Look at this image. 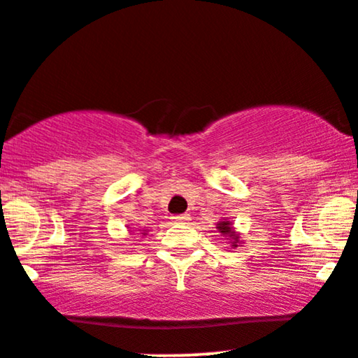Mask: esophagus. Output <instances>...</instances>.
I'll list each match as a JSON object with an SVG mask.
<instances>
[{
  "mask_svg": "<svg viewBox=\"0 0 358 358\" xmlns=\"http://www.w3.org/2000/svg\"><path fill=\"white\" fill-rule=\"evenodd\" d=\"M171 220H173L175 223H183V222L188 220V215H187V213H183V215H175V217L171 218Z\"/></svg>",
  "mask_w": 358,
  "mask_h": 358,
  "instance_id": "esophagus-1",
  "label": "esophagus"
}]
</instances>
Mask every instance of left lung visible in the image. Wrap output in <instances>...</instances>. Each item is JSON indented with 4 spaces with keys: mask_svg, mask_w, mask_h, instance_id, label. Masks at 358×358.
<instances>
[{
    "mask_svg": "<svg viewBox=\"0 0 358 358\" xmlns=\"http://www.w3.org/2000/svg\"><path fill=\"white\" fill-rule=\"evenodd\" d=\"M217 228H218V231H220L222 235H225V236H228V238L231 240V247H238L240 236H238V234H236V231L234 230V227H231V222H228V220L218 222Z\"/></svg>",
    "mask_w": 358,
    "mask_h": 358,
    "instance_id": "1",
    "label": "left lung"
}]
</instances>
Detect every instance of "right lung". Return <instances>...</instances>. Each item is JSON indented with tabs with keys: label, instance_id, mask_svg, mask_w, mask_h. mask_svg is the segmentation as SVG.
I'll return each mask as SVG.
<instances>
[{
	"label": "right lung",
	"instance_id": "obj_1",
	"mask_svg": "<svg viewBox=\"0 0 358 358\" xmlns=\"http://www.w3.org/2000/svg\"><path fill=\"white\" fill-rule=\"evenodd\" d=\"M143 235H145V234H143Z\"/></svg>",
	"mask_w": 358,
	"mask_h": 358
}]
</instances>
